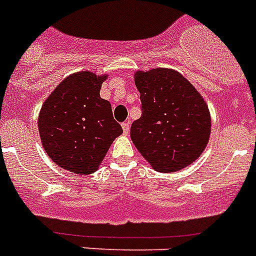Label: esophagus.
I'll list each match as a JSON object with an SVG mask.
<instances>
[{
  "label": "esophagus",
  "mask_w": 256,
  "mask_h": 256,
  "mask_svg": "<svg viewBox=\"0 0 256 256\" xmlns=\"http://www.w3.org/2000/svg\"><path fill=\"white\" fill-rule=\"evenodd\" d=\"M122 126H123V133L124 134H128L130 133V122H126V123L122 124Z\"/></svg>",
  "instance_id": "esophagus-1"
}]
</instances>
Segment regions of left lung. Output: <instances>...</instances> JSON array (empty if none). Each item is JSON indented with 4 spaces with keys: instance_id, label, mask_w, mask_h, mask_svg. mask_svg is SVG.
Here are the masks:
<instances>
[{
    "instance_id": "1",
    "label": "left lung",
    "mask_w": 256,
    "mask_h": 256,
    "mask_svg": "<svg viewBox=\"0 0 256 256\" xmlns=\"http://www.w3.org/2000/svg\"><path fill=\"white\" fill-rule=\"evenodd\" d=\"M142 116L133 122L130 138L154 170L172 173L200 158L212 132L204 97L177 70L134 73Z\"/></svg>"
}]
</instances>
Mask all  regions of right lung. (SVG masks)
<instances>
[{
    "label": "right lung",
    "instance_id": "1",
    "mask_svg": "<svg viewBox=\"0 0 256 256\" xmlns=\"http://www.w3.org/2000/svg\"><path fill=\"white\" fill-rule=\"evenodd\" d=\"M108 76L83 70L62 79L38 115L42 146L60 168L76 174L98 169L116 137L123 133L112 105L100 97Z\"/></svg>",
    "mask_w": 256,
    "mask_h": 256
}]
</instances>
